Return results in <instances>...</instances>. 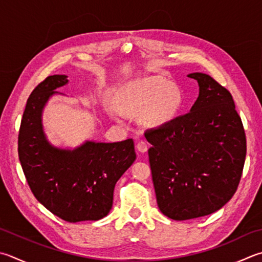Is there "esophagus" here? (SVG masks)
Returning a JSON list of instances; mask_svg holds the SVG:
<instances>
[{
  "instance_id": "34e87169",
  "label": "esophagus",
  "mask_w": 262,
  "mask_h": 262,
  "mask_svg": "<svg viewBox=\"0 0 262 262\" xmlns=\"http://www.w3.org/2000/svg\"><path fill=\"white\" fill-rule=\"evenodd\" d=\"M136 148L140 152H142V153H144V152H146L147 151V144H146V142H144V141H140L136 144Z\"/></svg>"
}]
</instances>
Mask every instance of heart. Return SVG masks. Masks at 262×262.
I'll list each match as a JSON object with an SVG mask.
<instances>
[{"label":"heart","instance_id":"heart-1","mask_svg":"<svg viewBox=\"0 0 262 262\" xmlns=\"http://www.w3.org/2000/svg\"><path fill=\"white\" fill-rule=\"evenodd\" d=\"M162 77H147L124 87L117 95V104L109 102L106 110L117 121L125 115L139 116L144 125L159 127L170 121L183 103V95L176 85H167Z\"/></svg>","mask_w":262,"mask_h":262}]
</instances>
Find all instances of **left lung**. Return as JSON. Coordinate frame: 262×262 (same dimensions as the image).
<instances>
[{
    "label": "left lung",
    "mask_w": 262,
    "mask_h": 262,
    "mask_svg": "<svg viewBox=\"0 0 262 262\" xmlns=\"http://www.w3.org/2000/svg\"><path fill=\"white\" fill-rule=\"evenodd\" d=\"M199 84L191 111L145 132L158 207L168 218H199L223 208L242 176L247 138L232 94L211 76Z\"/></svg>",
    "instance_id": "obj_1"
}]
</instances>
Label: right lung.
Listing matches in <instances>:
<instances>
[{
    "instance_id": "add662e5",
    "label": "right lung",
    "mask_w": 262,
    "mask_h": 262,
    "mask_svg": "<svg viewBox=\"0 0 262 262\" xmlns=\"http://www.w3.org/2000/svg\"><path fill=\"white\" fill-rule=\"evenodd\" d=\"M68 83L53 75L35 87L28 97L18 136V155L34 196L68 223L99 220L110 212L114 189L135 161L134 141H86L74 148L51 145L43 130L42 112L54 90Z\"/></svg>"
}]
</instances>
